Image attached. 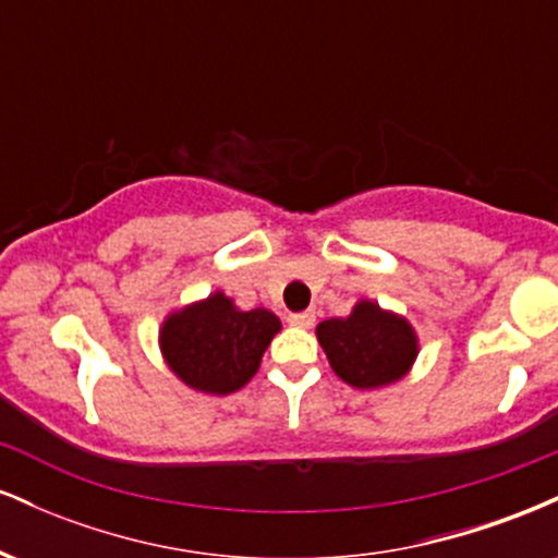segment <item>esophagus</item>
Returning a JSON list of instances; mask_svg holds the SVG:
<instances>
[{"label":"esophagus","instance_id":"esophagus-1","mask_svg":"<svg viewBox=\"0 0 558 558\" xmlns=\"http://www.w3.org/2000/svg\"><path fill=\"white\" fill-rule=\"evenodd\" d=\"M288 323L293 325V328H312L315 325V312H296V315H288Z\"/></svg>","mask_w":558,"mask_h":558}]
</instances>
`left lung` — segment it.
I'll list each match as a JSON object with an SVG mask.
<instances>
[{
	"label": "left lung",
	"mask_w": 558,
	"mask_h": 558,
	"mask_svg": "<svg viewBox=\"0 0 558 558\" xmlns=\"http://www.w3.org/2000/svg\"><path fill=\"white\" fill-rule=\"evenodd\" d=\"M317 341L332 373L354 388H383L401 380L417 360V332L407 317L362 299L349 317L317 325Z\"/></svg>",
	"instance_id": "8db88e82"
}]
</instances>
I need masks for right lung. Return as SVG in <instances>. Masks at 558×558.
Listing matches in <instances>:
<instances>
[{"mask_svg":"<svg viewBox=\"0 0 558 558\" xmlns=\"http://www.w3.org/2000/svg\"><path fill=\"white\" fill-rule=\"evenodd\" d=\"M280 330L270 310L241 312L222 291L172 312L159 330L165 362L189 388L228 396L257 375L262 354Z\"/></svg>","mask_w":558,"mask_h":558,"instance_id":"1","label":"right lung"}]
</instances>
